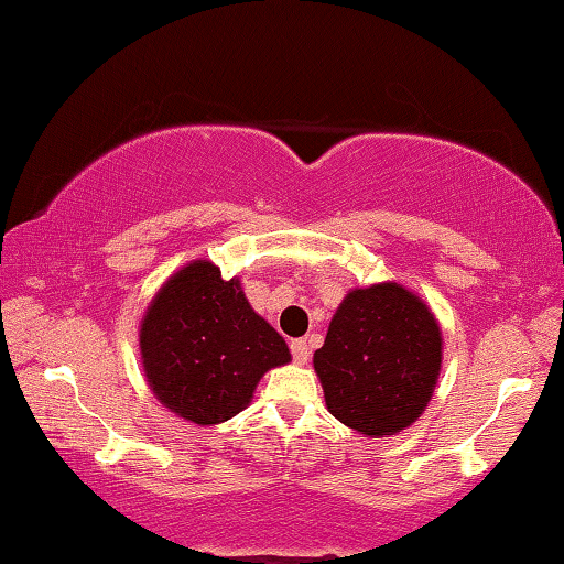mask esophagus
Instances as JSON below:
<instances>
[{
	"label": "esophagus",
	"mask_w": 564,
	"mask_h": 564,
	"mask_svg": "<svg viewBox=\"0 0 564 564\" xmlns=\"http://www.w3.org/2000/svg\"><path fill=\"white\" fill-rule=\"evenodd\" d=\"M290 349H292V359H294V362H297V365H307V359H310V345H307V339H292Z\"/></svg>",
	"instance_id": "esophagus-1"
}]
</instances>
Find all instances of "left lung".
Wrapping results in <instances>:
<instances>
[{
  "label": "left lung",
  "mask_w": 564,
  "mask_h": 564,
  "mask_svg": "<svg viewBox=\"0 0 564 564\" xmlns=\"http://www.w3.org/2000/svg\"><path fill=\"white\" fill-rule=\"evenodd\" d=\"M332 417L367 437L397 435L427 408L442 367V332L397 282L352 290L315 352Z\"/></svg>",
  "instance_id": "obj_1"
}]
</instances>
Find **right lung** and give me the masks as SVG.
<instances>
[{"label": "right lung", "mask_w": 564, "mask_h": 564, "mask_svg": "<svg viewBox=\"0 0 564 564\" xmlns=\"http://www.w3.org/2000/svg\"><path fill=\"white\" fill-rule=\"evenodd\" d=\"M142 367L170 412L219 424L242 412L267 369L288 365L290 349L249 307L239 280L197 260L154 294L140 329Z\"/></svg>", "instance_id": "add662e5"}]
</instances>
